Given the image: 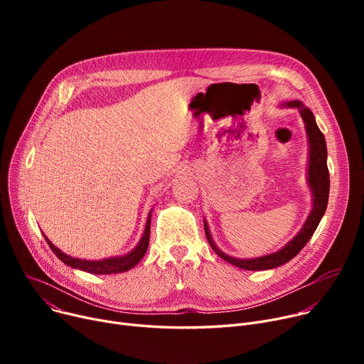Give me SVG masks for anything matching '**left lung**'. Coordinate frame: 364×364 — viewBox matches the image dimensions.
<instances>
[{
	"instance_id": "1",
	"label": "left lung",
	"mask_w": 364,
	"mask_h": 364,
	"mask_svg": "<svg viewBox=\"0 0 364 364\" xmlns=\"http://www.w3.org/2000/svg\"><path fill=\"white\" fill-rule=\"evenodd\" d=\"M282 107H294L298 109L301 118L305 125V132H307L309 137V168H307V183L311 190L313 195V206L311 211L305 220L304 225L301 227V230L298 235L291 239L288 243H286L282 250L273 252V254H267L262 257L257 258H235L232 255H227L223 252L220 247L215 245L211 232H209V225L203 220L205 225V235L208 239V243L211 245L213 251L223 258L224 261L230 262L239 269L243 270H272L276 269V267H280L291 261L294 257L299 254L302 247L307 245V242L311 239L313 233L316 232V228L320 223V220L324 215V211L328 208V199H329V171H328V149H326V140H324L323 132L318 129L316 124V118L313 112L305 107L302 102L299 100H292L288 103H282Z\"/></svg>"
}]
</instances>
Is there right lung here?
<instances>
[{
    "instance_id": "add662e5",
    "label": "right lung",
    "mask_w": 364,
    "mask_h": 364,
    "mask_svg": "<svg viewBox=\"0 0 364 364\" xmlns=\"http://www.w3.org/2000/svg\"><path fill=\"white\" fill-rule=\"evenodd\" d=\"M150 221H151V211L149 213L143 236L131 252H128L127 255L110 257V258H105V259H99V261L81 259V258H73L70 255H66L63 251L59 250V247H55L47 239V236H44V239L47 240L48 246L51 247V251L55 254V257L59 258L62 262H65L66 265L72 267V269L82 270V272H87V273H91V274H117V273L128 272L129 269H132V267H136L140 262V259L144 257L147 247H149Z\"/></svg>"
}]
</instances>
